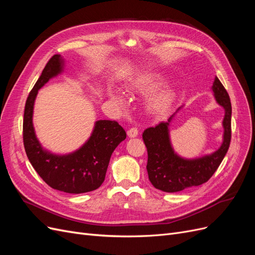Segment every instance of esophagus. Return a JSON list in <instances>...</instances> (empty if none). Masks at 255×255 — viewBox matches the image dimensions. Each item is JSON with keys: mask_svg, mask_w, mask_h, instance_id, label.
<instances>
[{"mask_svg": "<svg viewBox=\"0 0 255 255\" xmlns=\"http://www.w3.org/2000/svg\"><path fill=\"white\" fill-rule=\"evenodd\" d=\"M137 135H138V129H137L136 128H129V129L128 130V136L129 138L137 137Z\"/></svg>", "mask_w": 255, "mask_h": 255, "instance_id": "obj_1", "label": "esophagus"}]
</instances>
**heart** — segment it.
I'll return each mask as SVG.
<instances>
[{"label": "heart", "instance_id": "heart-1", "mask_svg": "<svg viewBox=\"0 0 255 255\" xmlns=\"http://www.w3.org/2000/svg\"><path fill=\"white\" fill-rule=\"evenodd\" d=\"M165 78L157 72H145L127 82L126 88L130 92L139 95L150 94L164 83ZM107 95L119 104H125V97L118 90L110 88ZM174 99V91L171 87H164L153 94L146 100V110L153 115H163L171 106Z\"/></svg>", "mask_w": 255, "mask_h": 255}]
</instances>
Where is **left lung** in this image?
<instances>
[{
    "label": "left lung",
    "instance_id": "8db88e82",
    "mask_svg": "<svg viewBox=\"0 0 255 255\" xmlns=\"http://www.w3.org/2000/svg\"><path fill=\"white\" fill-rule=\"evenodd\" d=\"M214 98L218 105L225 110L222 120V142L217 150L202 156L187 158L177 154L170 139V125L182 107L155 128L144 129L143 141L148 150L149 180L155 188L166 192H177L189 187L199 186L211 179L217 170L229 150L231 141V106L230 97L221 82L216 76L212 85Z\"/></svg>",
    "mask_w": 255,
    "mask_h": 255
}]
</instances>
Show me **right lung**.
I'll list each match as a JSON object with an SVG mask.
<instances>
[{"label":"right lung","mask_w":255,"mask_h":255,"mask_svg":"<svg viewBox=\"0 0 255 255\" xmlns=\"http://www.w3.org/2000/svg\"><path fill=\"white\" fill-rule=\"evenodd\" d=\"M64 69V57L54 55L29 92L23 120V142L30 164L50 187L68 194H84L101 186L112 154L127 134L116 121L98 120L88 139L75 151L56 154L43 148L33 123L35 100L38 90L63 73Z\"/></svg>","instance_id":"right-lung-1"}]
</instances>
